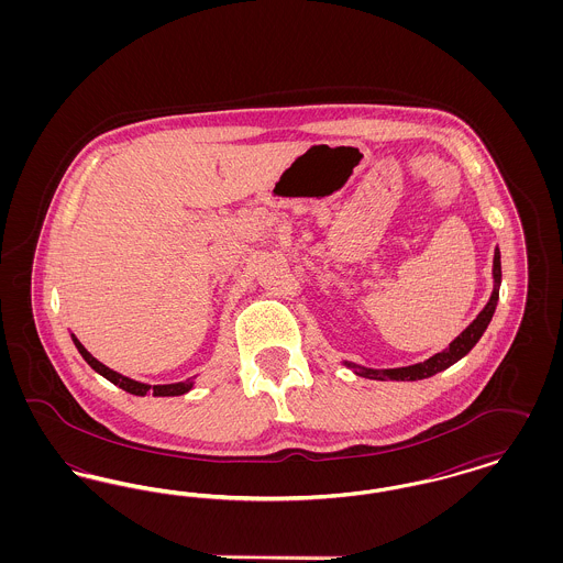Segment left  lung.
<instances>
[{
    "mask_svg": "<svg viewBox=\"0 0 563 563\" xmlns=\"http://www.w3.org/2000/svg\"><path fill=\"white\" fill-rule=\"evenodd\" d=\"M494 291L489 301L485 303L482 312L477 314V319L471 322L454 342L441 352H437L434 356L427 358L424 363H416V365H409V367H397V369H367V367H361V365H354V363H346V367H350L352 372L361 377H369V379H401V382H416V379H424L430 375L439 374L448 367H452L454 363H457L462 356H466L473 346L482 340L483 331L487 329V324L494 317V310H496V303H498V295H500V280H503V268H500V251L496 246L494 251Z\"/></svg>",
    "mask_w": 563,
    "mask_h": 563,
    "instance_id": "8db88e82",
    "label": "left lung"
}]
</instances>
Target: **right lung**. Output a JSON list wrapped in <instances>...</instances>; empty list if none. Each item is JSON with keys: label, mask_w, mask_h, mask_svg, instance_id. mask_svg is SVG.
Segmentation results:
<instances>
[{"label": "right lung", "mask_w": 563, "mask_h": 563, "mask_svg": "<svg viewBox=\"0 0 563 563\" xmlns=\"http://www.w3.org/2000/svg\"><path fill=\"white\" fill-rule=\"evenodd\" d=\"M71 340H74L76 349L80 350L84 361H86V363H88L97 374L108 377L111 384L120 386L122 390H126V393H131V395H136V397H145L147 393H154V397H179V395H186L188 390H191V386H194V379L177 382V384H158V386H150V384H143V382H134L131 377L118 374V372H113V369L106 367L101 361H97L88 350L81 346L80 340H78L74 333H71Z\"/></svg>", "instance_id": "1"}]
</instances>
